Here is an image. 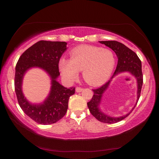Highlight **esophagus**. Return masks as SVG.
Here are the masks:
<instances>
[{
	"label": "esophagus",
	"instance_id": "obj_1",
	"mask_svg": "<svg viewBox=\"0 0 159 159\" xmlns=\"http://www.w3.org/2000/svg\"><path fill=\"white\" fill-rule=\"evenodd\" d=\"M82 90H83V89H82V88H80V87H77V88H75V90H76V92H77V93L82 92Z\"/></svg>",
	"mask_w": 159,
	"mask_h": 159
}]
</instances>
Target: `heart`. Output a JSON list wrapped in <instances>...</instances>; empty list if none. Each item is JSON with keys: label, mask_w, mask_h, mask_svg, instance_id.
Here are the masks:
<instances>
[{"label": "heart", "mask_w": 159, "mask_h": 159, "mask_svg": "<svg viewBox=\"0 0 159 159\" xmlns=\"http://www.w3.org/2000/svg\"><path fill=\"white\" fill-rule=\"evenodd\" d=\"M116 64L114 53L109 49L93 45H81L70 52V59L61 57L58 61L61 72L74 81L82 71V77L92 86L101 85L109 80Z\"/></svg>", "instance_id": "b5f03b06"}]
</instances>
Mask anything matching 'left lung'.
<instances>
[{
  "instance_id": "8db88e82",
  "label": "left lung",
  "mask_w": 159,
  "mask_h": 159,
  "mask_svg": "<svg viewBox=\"0 0 159 159\" xmlns=\"http://www.w3.org/2000/svg\"><path fill=\"white\" fill-rule=\"evenodd\" d=\"M99 42L102 43V44L106 45L107 47L110 48H111L115 52V53L116 54L117 58H118V63H117L116 70H115L114 75L111 78V80H108L103 85H102L101 88L93 90L94 95H93V98L90 100V101H89L88 103V106L91 114L95 118H96L98 120L103 123L114 124L121 121L127 116H129L135 106L133 108L130 112L122 117H110L104 114L99 108V104L101 102L103 93L107 89L112 79L115 75L120 73L128 72L134 75L137 80V85H138V92H137V95H138L137 97L138 103V100L140 98L141 88H142L143 82L142 64H141V61L138 58V56H137V54L134 51H132V50H130L129 48H127L126 45L122 44V43L115 40L99 41Z\"/></svg>"
}]
</instances>
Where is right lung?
I'll use <instances>...</instances> for the list:
<instances>
[{"label": "right lung", "mask_w": 159, "mask_h": 159, "mask_svg": "<svg viewBox=\"0 0 159 159\" xmlns=\"http://www.w3.org/2000/svg\"><path fill=\"white\" fill-rule=\"evenodd\" d=\"M66 45V42L40 40L26 50L16 64L14 87L19 104L28 116L40 125H51L63 118L68 109L69 97L75 93V88H65L57 81L58 61L67 49ZM34 67L44 70L52 80L49 95L38 104L28 102L22 92L23 76Z\"/></svg>", "instance_id": "add662e5"}]
</instances>
